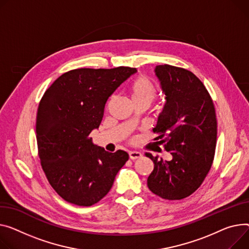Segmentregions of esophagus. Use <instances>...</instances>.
Wrapping results in <instances>:
<instances>
[{"mask_svg": "<svg viewBox=\"0 0 249 249\" xmlns=\"http://www.w3.org/2000/svg\"><path fill=\"white\" fill-rule=\"evenodd\" d=\"M142 154L140 152H137V151H129V158L131 160H135V159H139L141 158Z\"/></svg>", "mask_w": 249, "mask_h": 249, "instance_id": "esophagus-1", "label": "esophagus"}]
</instances>
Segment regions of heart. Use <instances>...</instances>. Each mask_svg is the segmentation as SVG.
<instances>
[{"instance_id":"obj_1","label":"heart","mask_w":249,"mask_h":249,"mask_svg":"<svg viewBox=\"0 0 249 249\" xmlns=\"http://www.w3.org/2000/svg\"><path fill=\"white\" fill-rule=\"evenodd\" d=\"M129 93L134 104L143 102L150 105L158 95V89L148 77L139 76L132 81L129 86Z\"/></svg>"}]
</instances>
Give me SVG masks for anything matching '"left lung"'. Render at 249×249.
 Here are the masks:
<instances>
[{"instance_id":"obj_1","label":"left lung","mask_w":249,"mask_h":249,"mask_svg":"<svg viewBox=\"0 0 249 249\" xmlns=\"http://www.w3.org/2000/svg\"><path fill=\"white\" fill-rule=\"evenodd\" d=\"M166 95L153 140L172 155L166 161L145 155L154 163L147 185L166 200H180L203 183L214 159L217 120L213 101L203 83L192 72L171 65L155 69Z\"/></svg>"}]
</instances>
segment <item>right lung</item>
Wrapping results in <instances>:
<instances>
[{"label":"right lung","mask_w":249,"mask_h":249,"mask_svg":"<svg viewBox=\"0 0 249 249\" xmlns=\"http://www.w3.org/2000/svg\"><path fill=\"white\" fill-rule=\"evenodd\" d=\"M137 70L81 68L61 75L44 93L36 137L42 169L53 189L69 203L91 206L110 191L127 152L93 144L108 98Z\"/></svg>","instance_id":"1"}]
</instances>
